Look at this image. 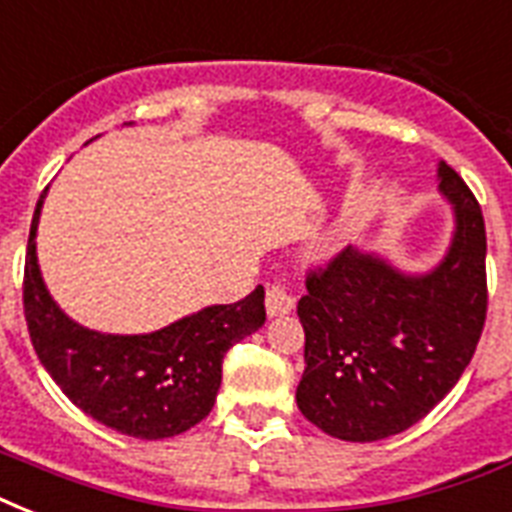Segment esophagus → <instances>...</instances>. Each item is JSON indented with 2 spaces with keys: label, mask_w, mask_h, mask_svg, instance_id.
I'll return each mask as SVG.
<instances>
[{
  "label": "esophagus",
  "mask_w": 512,
  "mask_h": 512,
  "mask_svg": "<svg viewBox=\"0 0 512 512\" xmlns=\"http://www.w3.org/2000/svg\"><path fill=\"white\" fill-rule=\"evenodd\" d=\"M295 308V295L289 289L287 281H273L268 284V292H265V311L268 316H287Z\"/></svg>",
  "instance_id": "34e87169"
}]
</instances>
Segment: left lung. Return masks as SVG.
Returning a JSON list of instances; mask_svg holds the SVG:
<instances>
[{"label": "left lung", "mask_w": 512, "mask_h": 512, "mask_svg": "<svg viewBox=\"0 0 512 512\" xmlns=\"http://www.w3.org/2000/svg\"><path fill=\"white\" fill-rule=\"evenodd\" d=\"M438 191L454 209V236L433 271L404 273L345 247L305 279L297 406L327 436L366 444L412 428L476 353L489 303L484 215L446 162Z\"/></svg>", "instance_id": "obj_1"}]
</instances>
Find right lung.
<instances>
[{
	"label": "right lung",
	"instance_id": "add662e5",
	"mask_svg": "<svg viewBox=\"0 0 512 512\" xmlns=\"http://www.w3.org/2000/svg\"><path fill=\"white\" fill-rule=\"evenodd\" d=\"M34 209L23 273V311L36 356L58 388L100 425L132 438H170L215 406L223 356L265 324V289L233 305H209L148 335H103L68 319L36 263Z\"/></svg>",
	"mask_w": 512,
	"mask_h": 512
}]
</instances>
